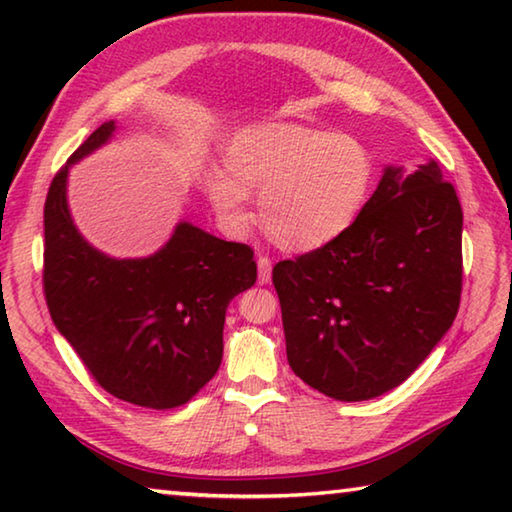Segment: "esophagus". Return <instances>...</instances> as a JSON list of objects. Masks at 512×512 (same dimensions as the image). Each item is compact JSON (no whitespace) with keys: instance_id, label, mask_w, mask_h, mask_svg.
<instances>
[{"instance_id":"1","label":"esophagus","mask_w":512,"mask_h":512,"mask_svg":"<svg viewBox=\"0 0 512 512\" xmlns=\"http://www.w3.org/2000/svg\"><path fill=\"white\" fill-rule=\"evenodd\" d=\"M257 268H259L257 282H259V284H268V280H271V257H268V255H259V257H257Z\"/></svg>"}]
</instances>
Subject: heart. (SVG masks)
I'll use <instances>...</instances> for the list:
<instances>
[{
  "label": "heart",
  "instance_id": "obj_1",
  "mask_svg": "<svg viewBox=\"0 0 512 512\" xmlns=\"http://www.w3.org/2000/svg\"><path fill=\"white\" fill-rule=\"evenodd\" d=\"M228 171L210 176L223 221L244 225L248 194H259V219L291 250L325 246L343 235L366 205L375 164L357 137L298 124L253 126L232 137Z\"/></svg>",
  "mask_w": 512,
  "mask_h": 512
}]
</instances>
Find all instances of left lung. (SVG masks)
Wrapping results in <instances>:
<instances>
[{
	"mask_svg": "<svg viewBox=\"0 0 512 512\" xmlns=\"http://www.w3.org/2000/svg\"><path fill=\"white\" fill-rule=\"evenodd\" d=\"M291 370L332 400L400 386L452 327L463 210L438 162L388 167L348 230L273 268Z\"/></svg>",
	"mask_w": 512,
	"mask_h": 512,
	"instance_id": "1",
	"label": "left lung"
}]
</instances>
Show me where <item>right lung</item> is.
Here are the masks:
<instances>
[{
	"mask_svg": "<svg viewBox=\"0 0 512 512\" xmlns=\"http://www.w3.org/2000/svg\"><path fill=\"white\" fill-rule=\"evenodd\" d=\"M112 131L115 121L101 124L51 180L42 291L58 332L103 391L169 411L192 400L219 370L225 309L255 284V253L189 223L146 259H110L94 250L67 210V167Z\"/></svg>",
	"mask_w": 512,
	"mask_h": 512,
	"instance_id": "add662e5",
	"label": "right lung"
}]
</instances>
